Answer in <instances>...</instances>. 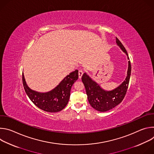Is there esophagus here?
Segmentation results:
<instances>
[{"label":"esophagus","instance_id":"1","mask_svg":"<svg viewBox=\"0 0 154 154\" xmlns=\"http://www.w3.org/2000/svg\"><path fill=\"white\" fill-rule=\"evenodd\" d=\"M83 74V71L82 70H79V79L82 78Z\"/></svg>","mask_w":154,"mask_h":154}]
</instances>
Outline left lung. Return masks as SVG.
Returning a JSON list of instances; mask_svg holds the SVG:
<instances>
[{
    "label": "left lung",
    "instance_id": "obj_1",
    "mask_svg": "<svg viewBox=\"0 0 154 154\" xmlns=\"http://www.w3.org/2000/svg\"><path fill=\"white\" fill-rule=\"evenodd\" d=\"M117 46L127 56L128 69L125 80L112 90H105L94 81L89 75L85 72L82 77L89 103L91 106L100 112H107L119 105L123 100L126 94L131 74V64L128 54L120 41L116 38Z\"/></svg>",
    "mask_w": 154,
    "mask_h": 154
}]
</instances>
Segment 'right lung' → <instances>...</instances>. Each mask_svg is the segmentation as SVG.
Masks as SVG:
<instances>
[{
    "label": "right lung",
    "instance_id": "add662e5",
    "mask_svg": "<svg viewBox=\"0 0 154 154\" xmlns=\"http://www.w3.org/2000/svg\"><path fill=\"white\" fill-rule=\"evenodd\" d=\"M77 69L66 76L52 90L41 93L32 90L27 85L23 74L24 90L31 101L42 110L56 113L60 112L68 103L72 85L79 78Z\"/></svg>",
    "mask_w": 154,
    "mask_h": 154
}]
</instances>
